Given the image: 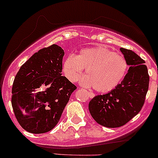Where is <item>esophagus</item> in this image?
<instances>
[{
    "instance_id": "obj_1",
    "label": "esophagus",
    "mask_w": 158,
    "mask_h": 158,
    "mask_svg": "<svg viewBox=\"0 0 158 158\" xmlns=\"http://www.w3.org/2000/svg\"><path fill=\"white\" fill-rule=\"evenodd\" d=\"M87 94H88V96H89L90 98H94V97H95V94L92 93V92H87Z\"/></svg>"
}]
</instances>
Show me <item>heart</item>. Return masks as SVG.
I'll return each mask as SVG.
<instances>
[{
  "mask_svg": "<svg viewBox=\"0 0 158 158\" xmlns=\"http://www.w3.org/2000/svg\"><path fill=\"white\" fill-rule=\"evenodd\" d=\"M63 69L72 82H77L86 69L82 82L100 92H109L118 86L126 76L128 63L126 59L105 47L84 49L77 56H69Z\"/></svg>",
  "mask_w": 158,
  "mask_h": 158,
  "instance_id": "b5f03b06",
  "label": "heart"
}]
</instances>
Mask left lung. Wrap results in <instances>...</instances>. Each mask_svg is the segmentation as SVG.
Returning a JSON list of instances; mask_svg holds the SVG:
<instances>
[{"instance_id":"8db88e82","label":"left lung","mask_w":158,"mask_h":158,"mask_svg":"<svg viewBox=\"0 0 158 158\" xmlns=\"http://www.w3.org/2000/svg\"><path fill=\"white\" fill-rule=\"evenodd\" d=\"M120 50L130 66L126 76L118 86L107 94L96 95L89 104L94 120L107 128L122 126L138 114L144 106L149 86L144 60L130 49Z\"/></svg>"}]
</instances>
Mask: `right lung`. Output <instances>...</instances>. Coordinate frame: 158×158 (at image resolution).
<instances>
[{
    "instance_id": "add662e5",
    "label": "right lung",
    "mask_w": 158,
    "mask_h": 158,
    "mask_svg": "<svg viewBox=\"0 0 158 158\" xmlns=\"http://www.w3.org/2000/svg\"><path fill=\"white\" fill-rule=\"evenodd\" d=\"M64 50L53 44L41 49L20 67L12 87L13 110L30 133L52 130L76 86L62 76Z\"/></svg>"
}]
</instances>
